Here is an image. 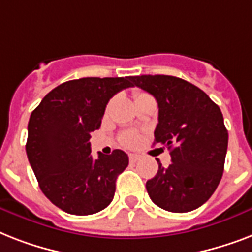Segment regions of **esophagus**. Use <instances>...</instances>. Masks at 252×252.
<instances>
[{
    "mask_svg": "<svg viewBox=\"0 0 252 252\" xmlns=\"http://www.w3.org/2000/svg\"><path fill=\"white\" fill-rule=\"evenodd\" d=\"M129 161L133 163V162H137L138 161V156L137 154H129Z\"/></svg>",
    "mask_w": 252,
    "mask_h": 252,
    "instance_id": "34e87169",
    "label": "esophagus"
}]
</instances>
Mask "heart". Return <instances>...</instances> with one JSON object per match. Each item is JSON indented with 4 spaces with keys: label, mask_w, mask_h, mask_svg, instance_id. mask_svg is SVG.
I'll return each mask as SVG.
<instances>
[{
    "label": "heart",
    "mask_w": 252,
    "mask_h": 252,
    "mask_svg": "<svg viewBox=\"0 0 252 252\" xmlns=\"http://www.w3.org/2000/svg\"><path fill=\"white\" fill-rule=\"evenodd\" d=\"M140 94H142V93H136V96H138ZM137 141L138 134L134 133V132H126V133H124L122 136L123 145L126 146V148H132V146H134L137 144Z\"/></svg>",
    "instance_id": "1"
}]
</instances>
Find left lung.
Wrapping results in <instances>:
<instances>
[{
    "label": "left lung",
    "mask_w": 252,
    "mask_h": 252,
    "mask_svg": "<svg viewBox=\"0 0 252 252\" xmlns=\"http://www.w3.org/2000/svg\"><path fill=\"white\" fill-rule=\"evenodd\" d=\"M132 86L158 103L154 144L170 150L171 163L146 182L156 205L174 213L201 207L222 178L227 129L220 107L195 85L172 76L130 77ZM162 149V148H161Z\"/></svg>",
    "instance_id": "1"
}]
</instances>
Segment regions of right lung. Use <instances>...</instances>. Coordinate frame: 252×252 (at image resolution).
<instances>
[{"mask_svg": "<svg viewBox=\"0 0 252 252\" xmlns=\"http://www.w3.org/2000/svg\"><path fill=\"white\" fill-rule=\"evenodd\" d=\"M130 86V77L68 81L49 91L30 116V165L43 193L66 213L94 215L114 199L128 156L116 149L94 159L90 133L99 129L108 100Z\"/></svg>", "mask_w": 252, "mask_h": 252, "instance_id": "obj_1", "label": "right lung"}]
</instances>
